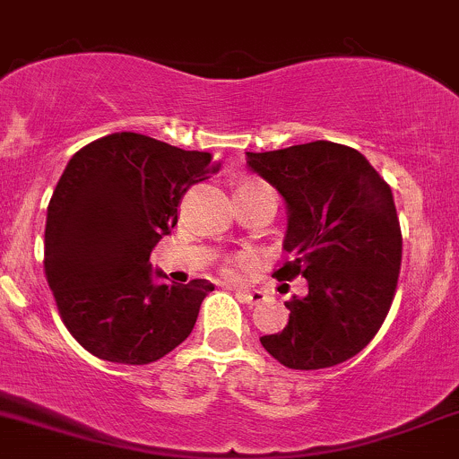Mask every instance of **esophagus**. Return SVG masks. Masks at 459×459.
Listing matches in <instances>:
<instances>
[{
	"instance_id": "obj_1",
	"label": "esophagus",
	"mask_w": 459,
	"mask_h": 459,
	"mask_svg": "<svg viewBox=\"0 0 459 459\" xmlns=\"http://www.w3.org/2000/svg\"><path fill=\"white\" fill-rule=\"evenodd\" d=\"M236 296H238V299L243 302H247V305H258V302H263V299H264L263 291H258V290H254V291L238 290V291H236Z\"/></svg>"
}]
</instances>
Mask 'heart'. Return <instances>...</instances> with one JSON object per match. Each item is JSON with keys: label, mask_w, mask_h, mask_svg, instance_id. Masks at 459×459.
I'll return each instance as SVG.
<instances>
[{"label": "heart", "mask_w": 459, "mask_h": 459, "mask_svg": "<svg viewBox=\"0 0 459 459\" xmlns=\"http://www.w3.org/2000/svg\"><path fill=\"white\" fill-rule=\"evenodd\" d=\"M245 263H247V258H245V256L236 258V261H234V263H231V264H230V267H228V272H230V273L238 272V267H243V264H245Z\"/></svg>", "instance_id": "obj_1"}]
</instances>
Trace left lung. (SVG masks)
<instances>
[{"instance_id": "1", "label": "left lung", "mask_w": 459, "mask_h": 459, "mask_svg": "<svg viewBox=\"0 0 459 459\" xmlns=\"http://www.w3.org/2000/svg\"><path fill=\"white\" fill-rule=\"evenodd\" d=\"M247 168L287 203L291 261L273 276L309 285L285 302V329L261 344L290 369L340 365L371 342L394 302L403 234L391 187L358 150L332 141L247 152Z\"/></svg>"}]
</instances>
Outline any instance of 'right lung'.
<instances>
[{
  "mask_svg": "<svg viewBox=\"0 0 459 459\" xmlns=\"http://www.w3.org/2000/svg\"><path fill=\"white\" fill-rule=\"evenodd\" d=\"M219 172L210 152L115 132L79 150L48 205L44 272L73 338L92 356L150 365L192 333L214 285L157 282L150 252L178 221L181 198Z\"/></svg>",
  "mask_w": 459,
  "mask_h": 459,
  "instance_id": "right-lung-1",
  "label": "right lung"
}]
</instances>
